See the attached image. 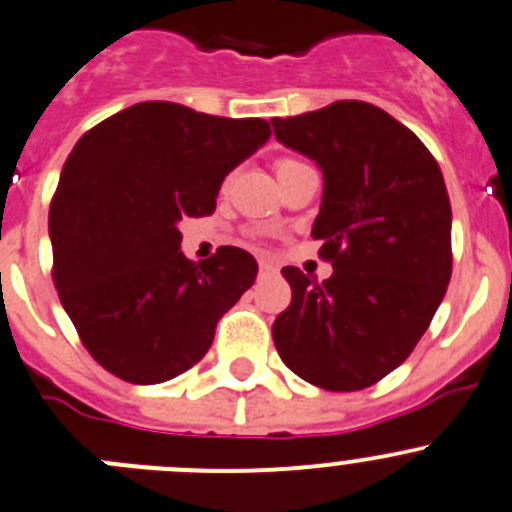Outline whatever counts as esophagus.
Wrapping results in <instances>:
<instances>
[{"label": "esophagus", "instance_id": "34e87169", "mask_svg": "<svg viewBox=\"0 0 512 512\" xmlns=\"http://www.w3.org/2000/svg\"><path fill=\"white\" fill-rule=\"evenodd\" d=\"M259 271H261V274H264V276H271V274H276V266L271 264V261H261Z\"/></svg>", "mask_w": 512, "mask_h": 512}]
</instances>
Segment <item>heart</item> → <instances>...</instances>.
<instances>
[{
    "mask_svg": "<svg viewBox=\"0 0 512 512\" xmlns=\"http://www.w3.org/2000/svg\"><path fill=\"white\" fill-rule=\"evenodd\" d=\"M291 165H299V160H291V158H281L279 163H276V173H279V170H286V168H291Z\"/></svg>",
    "mask_w": 512,
    "mask_h": 512,
    "instance_id": "1",
    "label": "heart"
}]
</instances>
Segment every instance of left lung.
Instances as JSON below:
<instances>
[{"instance_id":"1","label":"left lung","mask_w":512,"mask_h":512,"mask_svg":"<svg viewBox=\"0 0 512 512\" xmlns=\"http://www.w3.org/2000/svg\"><path fill=\"white\" fill-rule=\"evenodd\" d=\"M271 125L324 175L311 236L334 269L321 284L281 269L291 304L274 321L276 352L314 387H372L410 357L450 284L452 211L440 165L369 102L339 100Z\"/></svg>"}]
</instances>
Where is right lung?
I'll return each mask as SVG.
<instances>
[{"mask_svg": "<svg viewBox=\"0 0 512 512\" xmlns=\"http://www.w3.org/2000/svg\"><path fill=\"white\" fill-rule=\"evenodd\" d=\"M271 128L178 102H138L82 135L50 206L55 286L87 352L133 384L201 362L216 324L256 281L251 253L180 251L178 223L216 208L226 175Z\"/></svg>", "mask_w": 512, "mask_h": 512, "instance_id": "right-lung-1", "label": "right lung"}]
</instances>
